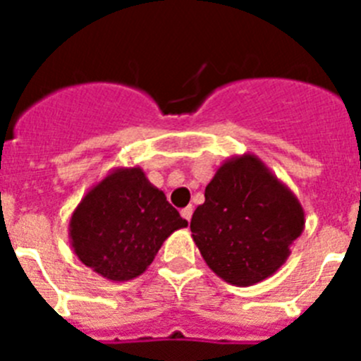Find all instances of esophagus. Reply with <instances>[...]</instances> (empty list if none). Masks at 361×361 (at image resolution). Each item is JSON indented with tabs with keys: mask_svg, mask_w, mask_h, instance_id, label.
I'll use <instances>...</instances> for the list:
<instances>
[{
	"mask_svg": "<svg viewBox=\"0 0 361 361\" xmlns=\"http://www.w3.org/2000/svg\"><path fill=\"white\" fill-rule=\"evenodd\" d=\"M180 215H183L184 219H186L188 222H190V220H191V215H193V206H186V208H184L183 212H180Z\"/></svg>",
	"mask_w": 361,
	"mask_h": 361,
	"instance_id": "34e87169",
	"label": "esophagus"
}]
</instances>
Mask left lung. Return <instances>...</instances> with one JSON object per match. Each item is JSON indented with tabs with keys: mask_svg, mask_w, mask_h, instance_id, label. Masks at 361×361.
I'll return each mask as SVG.
<instances>
[{
	"mask_svg": "<svg viewBox=\"0 0 361 361\" xmlns=\"http://www.w3.org/2000/svg\"><path fill=\"white\" fill-rule=\"evenodd\" d=\"M191 216V238L216 276L238 288L269 279L305 228L300 200L253 153L216 168Z\"/></svg>",
	"mask_w": 361,
	"mask_h": 361,
	"instance_id": "8db88e82",
	"label": "left lung"
}]
</instances>
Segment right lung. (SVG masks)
<instances>
[{
    "label": "right lung",
    "instance_id": "right-lung-1",
    "mask_svg": "<svg viewBox=\"0 0 361 361\" xmlns=\"http://www.w3.org/2000/svg\"><path fill=\"white\" fill-rule=\"evenodd\" d=\"M188 222L139 166L114 168L86 191L68 224L73 253L111 282L137 279Z\"/></svg>",
    "mask_w": 361,
    "mask_h": 361
}]
</instances>
